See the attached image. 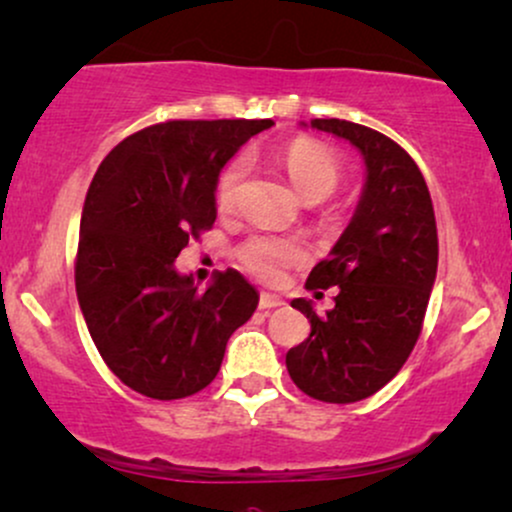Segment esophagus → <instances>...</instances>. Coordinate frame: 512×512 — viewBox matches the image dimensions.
Returning a JSON list of instances; mask_svg holds the SVG:
<instances>
[{"instance_id": "obj_1", "label": "esophagus", "mask_w": 512, "mask_h": 512, "mask_svg": "<svg viewBox=\"0 0 512 512\" xmlns=\"http://www.w3.org/2000/svg\"><path fill=\"white\" fill-rule=\"evenodd\" d=\"M283 300L276 298L272 293H262L260 295V310H274V307H281Z\"/></svg>"}]
</instances>
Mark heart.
Returning <instances> with one entry per match:
<instances>
[{"label":"heart","instance_id":"obj_1","mask_svg":"<svg viewBox=\"0 0 512 512\" xmlns=\"http://www.w3.org/2000/svg\"><path fill=\"white\" fill-rule=\"evenodd\" d=\"M288 178L305 200L319 202L329 197L343 181V164L329 147L317 140L298 138L286 147L281 157ZM248 174V159L238 157L221 171L217 181V207L229 212L236 207L240 186ZM305 243L295 236H272L255 233L238 248V260L262 281H276L283 269L295 267L305 260Z\"/></svg>","mask_w":512,"mask_h":512}]
</instances>
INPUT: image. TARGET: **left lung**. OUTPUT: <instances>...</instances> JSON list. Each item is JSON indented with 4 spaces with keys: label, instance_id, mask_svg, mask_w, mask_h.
<instances>
[{
    "label": "left lung",
    "instance_id": "8db88e82",
    "mask_svg": "<svg viewBox=\"0 0 512 512\" xmlns=\"http://www.w3.org/2000/svg\"><path fill=\"white\" fill-rule=\"evenodd\" d=\"M310 126L355 145L367 178L346 231L305 283L338 288L334 310L319 317L310 300H293L312 331L286 367L310 398L355 403L389 384L420 338L439 264L436 219L422 171L398 143L353 121Z\"/></svg>",
    "mask_w": 512,
    "mask_h": 512
}]
</instances>
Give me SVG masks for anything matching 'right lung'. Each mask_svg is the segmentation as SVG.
<instances>
[{
	"label": "right lung",
	"instance_id": "add662e5",
	"mask_svg": "<svg viewBox=\"0 0 512 512\" xmlns=\"http://www.w3.org/2000/svg\"><path fill=\"white\" fill-rule=\"evenodd\" d=\"M272 119L164 121L104 157L80 217L76 293L102 360L128 389L176 400L217 377L226 343L255 312L236 269L207 291L174 262L217 219L219 171Z\"/></svg>",
	"mask_w": 512,
	"mask_h": 512
}]
</instances>
